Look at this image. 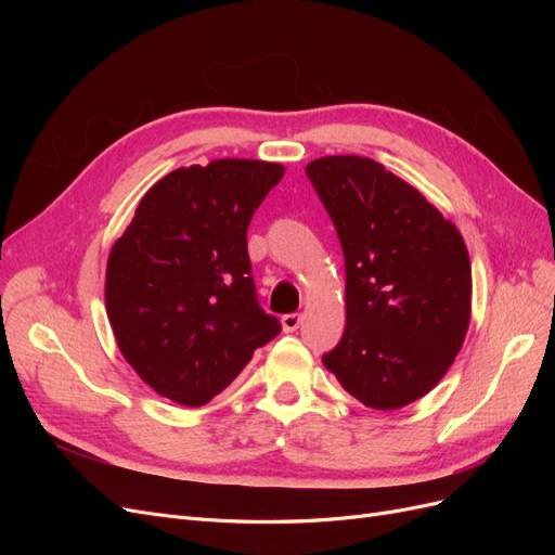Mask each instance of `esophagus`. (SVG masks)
<instances>
[{"instance_id":"obj_1","label":"esophagus","mask_w":555,"mask_h":555,"mask_svg":"<svg viewBox=\"0 0 555 555\" xmlns=\"http://www.w3.org/2000/svg\"><path fill=\"white\" fill-rule=\"evenodd\" d=\"M300 322H304V314H298V312L284 314V317H282V328L287 331V333H294V331L300 326Z\"/></svg>"}]
</instances>
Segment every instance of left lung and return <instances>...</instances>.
<instances>
[{
	"mask_svg": "<svg viewBox=\"0 0 555 555\" xmlns=\"http://www.w3.org/2000/svg\"><path fill=\"white\" fill-rule=\"evenodd\" d=\"M306 173L345 255L347 324L322 361L365 408H405L444 377L465 340L473 271L463 236L375 159L322 157Z\"/></svg>",
	"mask_w": 555,
	"mask_h": 555,
	"instance_id": "left-lung-1",
	"label": "left lung"
}]
</instances>
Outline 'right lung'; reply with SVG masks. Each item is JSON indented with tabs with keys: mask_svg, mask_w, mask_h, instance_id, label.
I'll return each instance as SVG.
<instances>
[{
	"mask_svg": "<svg viewBox=\"0 0 555 555\" xmlns=\"http://www.w3.org/2000/svg\"><path fill=\"white\" fill-rule=\"evenodd\" d=\"M284 176L257 159H215L147 190L106 266V312L139 377L201 408L238 377L280 322L259 308L247 227Z\"/></svg>",
	"mask_w": 555,
	"mask_h": 555,
	"instance_id": "obj_1",
	"label": "right lung"
}]
</instances>
